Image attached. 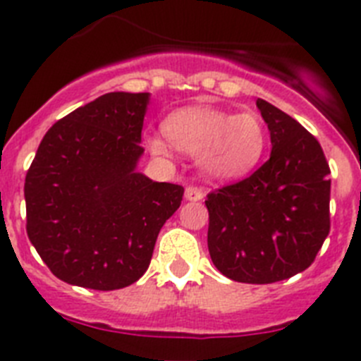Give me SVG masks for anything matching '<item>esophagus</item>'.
Instances as JSON below:
<instances>
[{
    "label": "esophagus",
    "mask_w": 361,
    "mask_h": 361,
    "mask_svg": "<svg viewBox=\"0 0 361 361\" xmlns=\"http://www.w3.org/2000/svg\"><path fill=\"white\" fill-rule=\"evenodd\" d=\"M184 197H186V200H200L204 197V193L200 188L188 186L186 191H184Z\"/></svg>",
    "instance_id": "esophagus-1"
}]
</instances>
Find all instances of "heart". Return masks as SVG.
I'll use <instances>...</instances> for the list:
<instances>
[{
  "label": "heart",
  "mask_w": 361,
  "mask_h": 361,
  "mask_svg": "<svg viewBox=\"0 0 361 361\" xmlns=\"http://www.w3.org/2000/svg\"><path fill=\"white\" fill-rule=\"evenodd\" d=\"M164 133H152L148 146L155 155H168L171 145L191 157L208 177L233 180L253 171L262 161L267 133L255 114L190 106L173 111L164 123ZM172 142L170 143L169 141Z\"/></svg>",
  "instance_id": "obj_1"
}]
</instances>
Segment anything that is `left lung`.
<instances>
[{
  "label": "left lung",
  "instance_id": "left-lung-1",
  "mask_svg": "<svg viewBox=\"0 0 361 361\" xmlns=\"http://www.w3.org/2000/svg\"><path fill=\"white\" fill-rule=\"evenodd\" d=\"M271 157L250 177L208 193V250L216 269L273 283L307 269L329 235V162L317 137L264 99Z\"/></svg>",
  "mask_w": 361,
  "mask_h": 361
}]
</instances>
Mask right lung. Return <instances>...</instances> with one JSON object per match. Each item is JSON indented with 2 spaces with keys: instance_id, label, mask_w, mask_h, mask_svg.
I'll return each mask as SVG.
<instances>
[{
  "instance_id": "right-lung-1",
  "label": "right lung",
  "mask_w": 361,
  "mask_h": 361,
  "mask_svg": "<svg viewBox=\"0 0 361 361\" xmlns=\"http://www.w3.org/2000/svg\"><path fill=\"white\" fill-rule=\"evenodd\" d=\"M148 94L110 92L57 121L25 177L27 235L59 280L114 291L137 282L184 188L135 166Z\"/></svg>"
}]
</instances>
